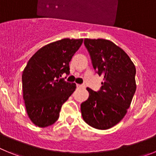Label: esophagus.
I'll list each match as a JSON object with an SVG mask.
<instances>
[{"label": "esophagus", "mask_w": 156, "mask_h": 156, "mask_svg": "<svg viewBox=\"0 0 156 156\" xmlns=\"http://www.w3.org/2000/svg\"><path fill=\"white\" fill-rule=\"evenodd\" d=\"M76 87H79V88H85V86H84V85L76 84Z\"/></svg>", "instance_id": "esophagus-1"}]
</instances>
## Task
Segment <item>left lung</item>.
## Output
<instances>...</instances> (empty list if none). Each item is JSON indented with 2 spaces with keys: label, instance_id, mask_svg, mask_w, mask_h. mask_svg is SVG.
<instances>
[{
  "label": "left lung",
  "instance_id": "1",
  "mask_svg": "<svg viewBox=\"0 0 156 156\" xmlns=\"http://www.w3.org/2000/svg\"><path fill=\"white\" fill-rule=\"evenodd\" d=\"M93 67L104 82L98 92L87 87L89 97L81 104L83 120L98 129L119 123L127 112L136 91V68L127 54L105 39H84Z\"/></svg>",
  "mask_w": 156,
  "mask_h": 156
}]
</instances>
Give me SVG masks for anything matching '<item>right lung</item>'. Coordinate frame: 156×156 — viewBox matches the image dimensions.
I'll use <instances>...</instances> for the list:
<instances>
[{
  "label": "right lung",
  "mask_w": 156,
  "mask_h": 156,
  "mask_svg": "<svg viewBox=\"0 0 156 156\" xmlns=\"http://www.w3.org/2000/svg\"><path fill=\"white\" fill-rule=\"evenodd\" d=\"M83 41L65 38L50 43L37 51L25 67L23 97L29 118L36 126L55 123L63 103L76 90L75 83L59 77L69 74V62Z\"/></svg>",
  "instance_id": "1"
}]
</instances>
